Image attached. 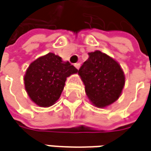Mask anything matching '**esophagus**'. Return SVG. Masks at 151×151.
Wrapping results in <instances>:
<instances>
[{
  "mask_svg": "<svg viewBox=\"0 0 151 151\" xmlns=\"http://www.w3.org/2000/svg\"><path fill=\"white\" fill-rule=\"evenodd\" d=\"M74 66H75L77 69H78L79 66H80V64H79V63H76V64H74Z\"/></svg>",
  "mask_w": 151,
  "mask_h": 151,
  "instance_id": "obj_1",
  "label": "esophagus"
}]
</instances>
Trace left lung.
Here are the masks:
<instances>
[{
  "label": "left lung",
  "instance_id": "left-lung-1",
  "mask_svg": "<svg viewBox=\"0 0 151 151\" xmlns=\"http://www.w3.org/2000/svg\"><path fill=\"white\" fill-rule=\"evenodd\" d=\"M78 69L86 93L93 104L104 107L114 103L121 95L125 84L120 65L106 54L95 50Z\"/></svg>",
  "mask_w": 151,
  "mask_h": 151
}]
</instances>
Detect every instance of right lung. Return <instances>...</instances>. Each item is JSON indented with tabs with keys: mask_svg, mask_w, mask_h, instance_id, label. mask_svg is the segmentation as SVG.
Here are the masks:
<instances>
[{
	"mask_svg": "<svg viewBox=\"0 0 151 151\" xmlns=\"http://www.w3.org/2000/svg\"><path fill=\"white\" fill-rule=\"evenodd\" d=\"M78 69L54 53H48L32 62L24 76L25 89L37 105L50 106L60 97L66 78Z\"/></svg>",
	"mask_w": 151,
	"mask_h": 151,
	"instance_id": "obj_1",
	"label": "right lung"
}]
</instances>
